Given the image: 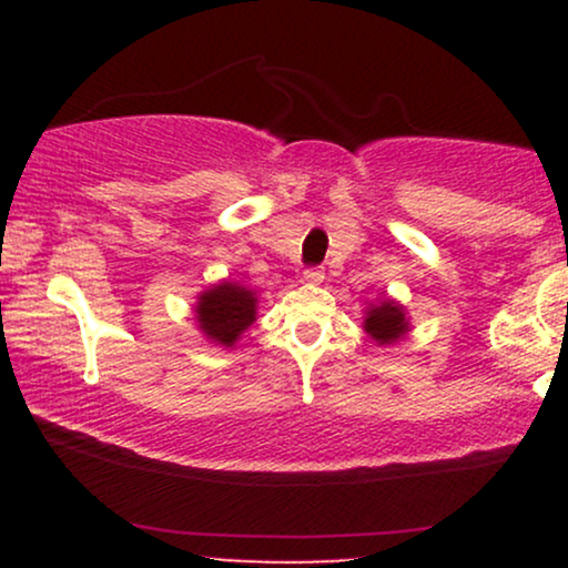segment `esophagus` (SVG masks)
<instances>
[{"label":"esophagus","mask_w":568,"mask_h":568,"mask_svg":"<svg viewBox=\"0 0 568 568\" xmlns=\"http://www.w3.org/2000/svg\"><path fill=\"white\" fill-rule=\"evenodd\" d=\"M323 278H325V274L321 268H307L305 274H302V282H305V284H321Z\"/></svg>","instance_id":"34e87169"}]
</instances>
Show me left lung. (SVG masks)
Masks as SVG:
<instances>
[{"mask_svg":"<svg viewBox=\"0 0 568 568\" xmlns=\"http://www.w3.org/2000/svg\"><path fill=\"white\" fill-rule=\"evenodd\" d=\"M364 331L369 338H375L379 346L395 344L408 333V317L398 302L383 297V302L367 307V317H364Z\"/></svg>","mask_w":568,"mask_h":568,"instance_id":"obj_1","label":"left lung"}]
</instances>
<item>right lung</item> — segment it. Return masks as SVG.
I'll list each match as a JSON object with an SVG mask.
<instances>
[{"instance_id": "1", "label": "right lung", "mask_w": 568, "mask_h": 568, "mask_svg": "<svg viewBox=\"0 0 568 568\" xmlns=\"http://www.w3.org/2000/svg\"><path fill=\"white\" fill-rule=\"evenodd\" d=\"M255 297L253 290L237 282H220L199 294L196 321L204 336L212 344L224 348L235 346L240 333L247 331L255 321Z\"/></svg>"}]
</instances>
